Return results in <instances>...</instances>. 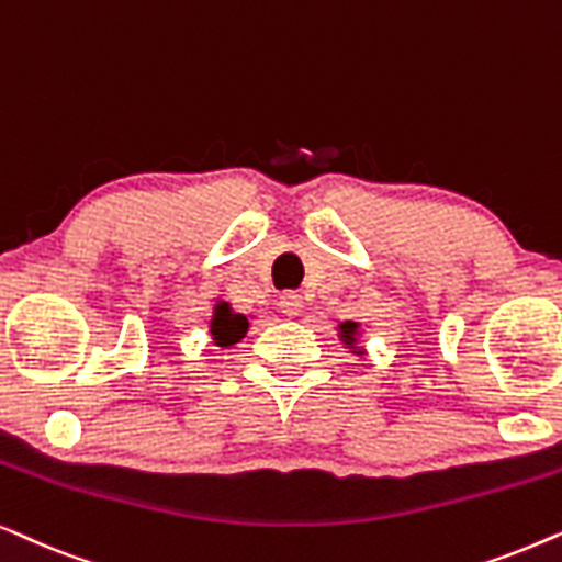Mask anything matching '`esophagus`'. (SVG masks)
<instances>
[{
    "label": "esophagus",
    "mask_w": 562,
    "mask_h": 562,
    "mask_svg": "<svg viewBox=\"0 0 562 562\" xmlns=\"http://www.w3.org/2000/svg\"><path fill=\"white\" fill-rule=\"evenodd\" d=\"M280 311L285 313V316H301L303 295L301 293H285L280 297Z\"/></svg>",
    "instance_id": "1"
}]
</instances>
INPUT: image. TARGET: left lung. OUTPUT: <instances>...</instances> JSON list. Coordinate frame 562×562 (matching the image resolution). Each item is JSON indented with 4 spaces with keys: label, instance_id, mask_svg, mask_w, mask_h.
<instances>
[{
    "label": "left lung",
    "instance_id": "left-lung-1",
    "mask_svg": "<svg viewBox=\"0 0 562 562\" xmlns=\"http://www.w3.org/2000/svg\"><path fill=\"white\" fill-rule=\"evenodd\" d=\"M339 331H341V341L344 344H355L357 341V334H359V324H355V321H344V324L339 326Z\"/></svg>",
    "mask_w": 562,
    "mask_h": 562
}]
</instances>
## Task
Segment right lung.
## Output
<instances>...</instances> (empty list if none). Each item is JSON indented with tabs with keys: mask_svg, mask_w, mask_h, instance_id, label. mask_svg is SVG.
<instances>
[{
	"mask_svg": "<svg viewBox=\"0 0 562 562\" xmlns=\"http://www.w3.org/2000/svg\"><path fill=\"white\" fill-rule=\"evenodd\" d=\"M211 334L218 347H231V344H236L238 339H244L246 334V321L238 318V316H226L223 308H218L215 313L213 324H211Z\"/></svg>",
	"mask_w": 562,
	"mask_h": 562,
	"instance_id": "right-lung-1",
	"label": "right lung"
}]
</instances>
